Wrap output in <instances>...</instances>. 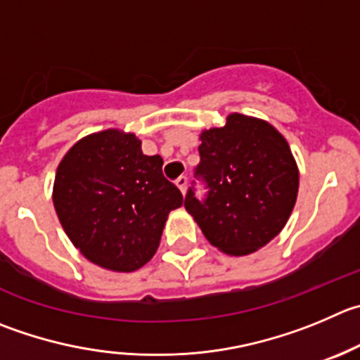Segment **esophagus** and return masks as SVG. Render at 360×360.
I'll return each mask as SVG.
<instances>
[{"label": "esophagus", "mask_w": 360, "mask_h": 360, "mask_svg": "<svg viewBox=\"0 0 360 360\" xmlns=\"http://www.w3.org/2000/svg\"><path fill=\"white\" fill-rule=\"evenodd\" d=\"M187 184H189V178H187L186 174H180V176L176 178V186H178V189L182 191V194H186Z\"/></svg>", "instance_id": "1"}]
</instances>
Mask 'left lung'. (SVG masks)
I'll list each match as a JSON object with an SVG mask.
<instances>
[{"instance_id": "left-lung-1", "label": "left lung", "mask_w": 360, "mask_h": 360, "mask_svg": "<svg viewBox=\"0 0 360 360\" xmlns=\"http://www.w3.org/2000/svg\"><path fill=\"white\" fill-rule=\"evenodd\" d=\"M196 182L184 207L212 245L244 256L285 228L299 193V169L288 143L262 120L233 112L221 129L201 134Z\"/></svg>"}]
</instances>
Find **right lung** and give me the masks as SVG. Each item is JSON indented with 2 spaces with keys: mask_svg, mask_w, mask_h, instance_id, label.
Segmentation results:
<instances>
[{
  "mask_svg": "<svg viewBox=\"0 0 360 360\" xmlns=\"http://www.w3.org/2000/svg\"><path fill=\"white\" fill-rule=\"evenodd\" d=\"M54 208L72 244L95 265L132 272L152 259L167 214L184 196L134 134L109 129L75 143L54 178Z\"/></svg>",
  "mask_w": 360,
  "mask_h": 360,
  "instance_id": "1",
  "label": "right lung"
}]
</instances>
